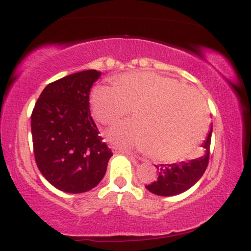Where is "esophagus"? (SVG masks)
<instances>
[{"instance_id":"obj_1","label":"esophagus","mask_w":251,"mask_h":251,"mask_svg":"<svg viewBox=\"0 0 251 251\" xmlns=\"http://www.w3.org/2000/svg\"><path fill=\"white\" fill-rule=\"evenodd\" d=\"M114 152L116 153H124V154H129V155H133L132 152H129L128 150H123V149H114Z\"/></svg>"}]
</instances>
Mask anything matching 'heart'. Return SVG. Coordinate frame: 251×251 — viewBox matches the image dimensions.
Listing matches in <instances>:
<instances>
[{
    "mask_svg": "<svg viewBox=\"0 0 251 251\" xmlns=\"http://www.w3.org/2000/svg\"><path fill=\"white\" fill-rule=\"evenodd\" d=\"M113 83L92 89L94 118L112 125L134 108L137 120L112 128L108 132L112 143L148 150L154 159L174 162L188 157L203 139L206 111L194 88L154 72L125 73L114 76Z\"/></svg>",
    "mask_w": 251,
    "mask_h": 251,
    "instance_id": "1",
    "label": "heart"
}]
</instances>
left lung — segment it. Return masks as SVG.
Masks as SVG:
<instances>
[{"label":"left lung","instance_id":"obj_1","mask_svg":"<svg viewBox=\"0 0 251 251\" xmlns=\"http://www.w3.org/2000/svg\"><path fill=\"white\" fill-rule=\"evenodd\" d=\"M211 133L212 125L210 127L208 138L201 145L204 149L203 154L189 162L160 164V168L155 165V168L159 170V176L153 183L149 184L145 188L152 194L168 197L179 195L194 186L208 168Z\"/></svg>","mask_w":251,"mask_h":251}]
</instances>
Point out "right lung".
Returning <instances> with one entry per match:
<instances>
[{
  "label": "right lung",
  "mask_w": 251,
  "mask_h": 251,
  "mask_svg": "<svg viewBox=\"0 0 251 251\" xmlns=\"http://www.w3.org/2000/svg\"><path fill=\"white\" fill-rule=\"evenodd\" d=\"M100 75L88 70L50 83L31 113L37 168L51 185L68 194L96 188L113 155L89 111V92Z\"/></svg>",
  "instance_id": "obj_1"
}]
</instances>
